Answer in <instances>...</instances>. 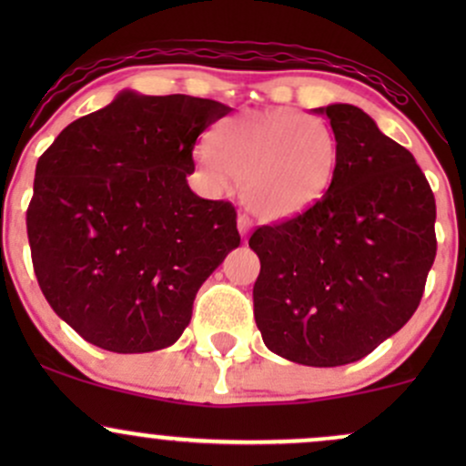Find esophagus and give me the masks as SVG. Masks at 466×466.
<instances>
[{
    "instance_id": "esophagus-1",
    "label": "esophagus",
    "mask_w": 466,
    "mask_h": 466,
    "mask_svg": "<svg viewBox=\"0 0 466 466\" xmlns=\"http://www.w3.org/2000/svg\"><path fill=\"white\" fill-rule=\"evenodd\" d=\"M238 232H240V237H245V234L249 232V228H251V218L245 215V212H240L238 215Z\"/></svg>"
}]
</instances>
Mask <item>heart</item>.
Returning <instances> with one entry per match:
<instances>
[{"label": "heart", "mask_w": 466, "mask_h": 466, "mask_svg": "<svg viewBox=\"0 0 466 466\" xmlns=\"http://www.w3.org/2000/svg\"><path fill=\"white\" fill-rule=\"evenodd\" d=\"M197 162L217 186L238 181L245 208L285 221L313 208L333 186L339 144L329 122L293 106L229 116L212 127Z\"/></svg>", "instance_id": "heart-1"}]
</instances>
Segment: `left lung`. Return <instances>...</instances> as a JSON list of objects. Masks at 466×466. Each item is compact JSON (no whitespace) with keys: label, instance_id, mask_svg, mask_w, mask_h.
<instances>
[{"label":"left lung","instance_id":"obj_1","mask_svg":"<svg viewBox=\"0 0 466 466\" xmlns=\"http://www.w3.org/2000/svg\"><path fill=\"white\" fill-rule=\"evenodd\" d=\"M315 114L339 144L333 186L302 215L251 234L254 318L271 352L333 368L366 357L419 309L436 258V201L414 155L360 106Z\"/></svg>","mask_w":466,"mask_h":466}]
</instances>
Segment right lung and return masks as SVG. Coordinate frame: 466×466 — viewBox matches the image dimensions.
<instances>
[{
	"label": "right lung",
	"mask_w": 466,
	"mask_h": 466,
	"mask_svg": "<svg viewBox=\"0 0 466 466\" xmlns=\"http://www.w3.org/2000/svg\"><path fill=\"white\" fill-rule=\"evenodd\" d=\"M229 106L122 92L41 155L25 226L46 300L89 344H175L206 278L238 248L237 210L201 199L192 148Z\"/></svg>",
	"instance_id": "right-lung-1"
}]
</instances>
